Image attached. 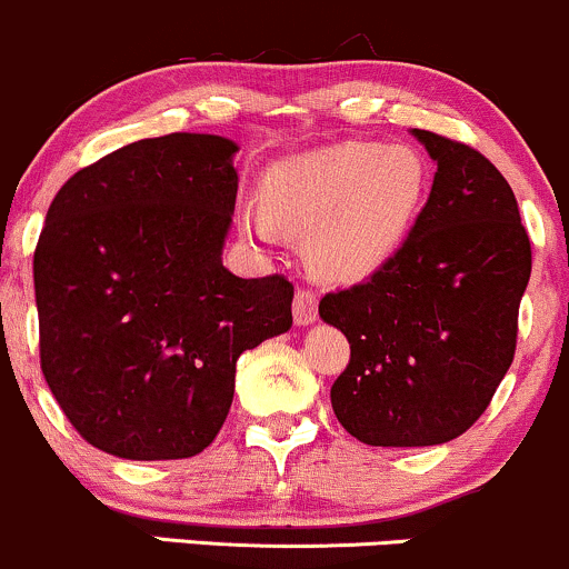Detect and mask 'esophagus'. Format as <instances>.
Listing matches in <instances>:
<instances>
[{
    "label": "esophagus",
    "mask_w": 569,
    "mask_h": 569,
    "mask_svg": "<svg viewBox=\"0 0 569 569\" xmlns=\"http://www.w3.org/2000/svg\"><path fill=\"white\" fill-rule=\"evenodd\" d=\"M292 317H296L298 325H311L317 319V292L309 290V287H301L296 290V298H292Z\"/></svg>",
    "instance_id": "34e87169"
}]
</instances>
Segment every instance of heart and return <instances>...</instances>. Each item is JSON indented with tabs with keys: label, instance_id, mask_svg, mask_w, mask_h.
<instances>
[{
	"label": "heart",
	"instance_id": "heart-1",
	"mask_svg": "<svg viewBox=\"0 0 569 569\" xmlns=\"http://www.w3.org/2000/svg\"><path fill=\"white\" fill-rule=\"evenodd\" d=\"M425 193L422 156L379 142H343L292 158L263 180L268 214L311 231V263L341 282L370 277L403 247ZM250 228L271 233L263 217H252Z\"/></svg>",
	"mask_w": 569,
	"mask_h": 569
}]
</instances>
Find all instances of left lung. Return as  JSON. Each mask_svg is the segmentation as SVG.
Masks as SVG:
<instances>
[{"mask_svg":"<svg viewBox=\"0 0 569 569\" xmlns=\"http://www.w3.org/2000/svg\"><path fill=\"white\" fill-rule=\"evenodd\" d=\"M438 163L403 247L319 317L349 341L330 403L368 446H436L487 411L516 355L532 247L506 177L470 144L413 129Z\"/></svg>","mask_w":569,"mask_h":569,"instance_id":"obj_1","label":"left lung"}]
</instances>
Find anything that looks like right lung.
Instances as JSON below:
<instances>
[{
	"mask_svg": "<svg viewBox=\"0 0 569 569\" xmlns=\"http://www.w3.org/2000/svg\"><path fill=\"white\" fill-rule=\"evenodd\" d=\"M239 150L214 133L120 147L69 177L34 250L40 366L88 443L196 457L233 403L236 360L292 325L282 273L222 266Z\"/></svg>",
	"mask_w": 569,
	"mask_h": 569,
	"instance_id": "add662e5",
	"label": "right lung"
}]
</instances>
